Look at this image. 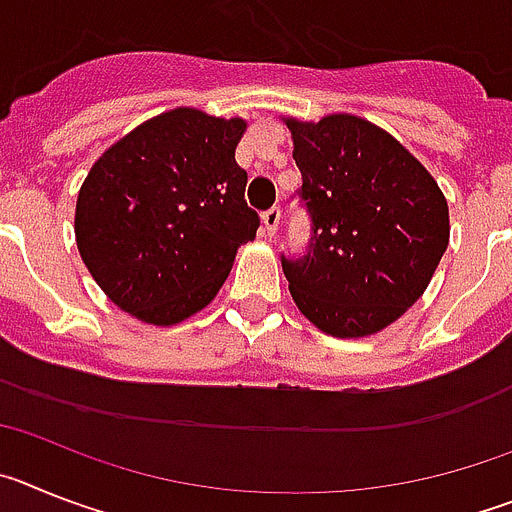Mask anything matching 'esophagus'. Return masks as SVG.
<instances>
[{"mask_svg": "<svg viewBox=\"0 0 512 512\" xmlns=\"http://www.w3.org/2000/svg\"><path fill=\"white\" fill-rule=\"evenodd\" d=\"M261 223H264V233L269 235H277L279 230V223H282V210L279 207H271V210H266L264 215H261Z\"/></svg>", "mask_w": 512, "mask_h": 512, "instance_id": "1", "label": "esophagus"}]
</instances>
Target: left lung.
Returning <instances> with one entry per match:
<instances>
[{
  "label": "left lung",
  "mask_w": 512,
  "mask_h": 512,
  "mask_svg": "<svg viewBox=\"0 0 512 512\" xmlns=\"http://www.w3.org/2000/svg\"><path fill=\"white\" fill-rule=\"evenodd\" d=\"M310 243L282 256L292 300L338 338L372 336L423 295L449 246V205L418 158L354 115L287 120Z\"/></svg>",
  "instance_id": "8db88e82"
}]
</instances>
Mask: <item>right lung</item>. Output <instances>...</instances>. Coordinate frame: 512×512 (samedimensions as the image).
Segmentation results:
<instances>
[{
    "mask_svg": "<svg viewBox=\"0 0 512 512\" xmlns=\"http://www.w3.org/2000/svg\"><path fill=\"white\" fill-rule=\"evenodd\" d=\"M243 130L241 117L176 107L97 158L76 200V246L120 310L174 325L223 287L261 223L235 164Z\"/></svg>",
    "mask_w": 512,
    "mask_h": 512,
    "instance_id": "obj_1",
    "label": "right lung"
}]
</instances>
